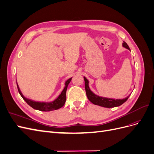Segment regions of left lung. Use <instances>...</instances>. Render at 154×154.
Returning <instances> with one entry per match:
<instances>
[{
  "instance_id": "left-lung-1",
  "label": "left lung",
  "mask_w": 154,
  "mask_h": 154,
  "mask_svg": "<svg viewBox=\"0 0 154 154\" xmlns=\"http://www.w3.org/2000/svg\"><path fill=\"white\" fill-rule=\"evenodd\" d=\"M123 46L126 49L130 50L128 45H127V43L125 42H123ZM83 78H84V80H85V88L87 98L91 102V103H92L94 105L106 107V108H112V107L118 106L124 103L125 102L128 100V98L130 96L129 95L127 97H125V98L122 100H119V99L114 100V99L107 98V97H100L99 96H97L91 91L89 87H88V81L87 80V79L85 77H83Z\"/></svg>"
}]
</instances>
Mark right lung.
Listing matches in <instances>:
<instances>
[{"instance_id": "right-lung-1", "label": "right lung", "mask_w": 154, "mask_h": 154, "mask_svg": "<svg viewBox=\"0 0 154 154\" xmlns=\"http://www.w3.org/2000/svg\"><path fill=\"white\" fill-rule=\"evenodd\" d=\"M71 79L72 78H69V80H67L66 82L63 90L62 91V93L60 94V95L57 97V98L52 102H49V103L36 102V101L30 100L29 99H27L26 97H25L22 94L20 88L18 87V85L17 84V85L18 91V92H19V94H20L22 98L24 99V100L26 102V103L29 106H31L32 108H33L34 109H36V110H40V111H51V110H57L60 108H61V107H62L64 105L66 101V91H67V86L69 85V83H70V82L71 81Z\"/></svg>"}]
</instances>
